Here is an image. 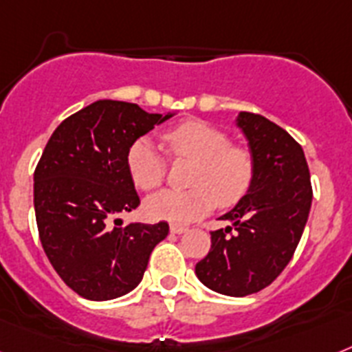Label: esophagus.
I'll return each mask as SVG.
<instances>
[{
  "label": "esophagus",
  "mask_w": 352,
  "mask_h": 352,
  "mask_svg": "<svg viewBox=\"0 0 352 352\" xmlns=\"http://www.w3.org/2000/svg\"><path fill=\"white\" fill-rule=\"evenodd\" d=\"M170 231L173 232V234H182V232L188 231V227L177 226V223H171V226H170Z\"/></svg>",
  "instance_id": "esophagus-1"
}]
</instances>
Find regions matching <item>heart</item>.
<instances>
[{
	"label": "heart",
	"mask_w": 352,
	"mask_h": 352,
	"mask_svg": "<svg viewBox=\"0 0 352 352\" xmlns=\"http://www.w3.org/2000/svg\"><path fill=\"white\" fill-rule=\"evenodd\" d=\"M173 159L195 161L188 191L164 190L144 202L152 220L190 223L208 214L214 204L231 208L243 199L254 179V159L249 150L231 144L229 135L202 120H186L162 132ZM126 170L138 190L152 191L166 177V157L148 140L140 138L126 152Z\"/></svg>",
	"instance_id": "b5f03b06"
}]
</instances>
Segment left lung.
<instances>
[{"label":"left lung","mask_w":352,"mask_h":352,"mask_svg":"<svg viewBox=\"0 0 352 352\" xmlns=\"http://www.w3.org/2000/svg\"><path fill=\"white\" fill-rule=\"evenodd\" d=\"M236 121L249 140L252 186L220 217L232 227L211 232V249L195 274L212 292L245 297L272 285L294 258L313 190L302 146L285 129L254 112H240Z\"/></svg>","instance_id":"left-lung-1"}]
</instances>
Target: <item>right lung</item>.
Masks as SVG:
<instances>
[{"instance_id": "right-lung-1", "label": "right lung", "mask_w": 352, "mask_h": 352, "mask_svg": "<svg viewBox=\"0 0 352 352\" xmlns=\"http://www.w3.org/2000/svg\"><path fill=\"white\" fill-rule=\"evenodd\" d=\"M173 114L138 103L98 100L62 121L34 173L35 220L52 267L71 290L111 300L140 285L153 247L168 236L155 226H109L140 206L126 152L138 138Z\"/></svg>"}]
</instances>
